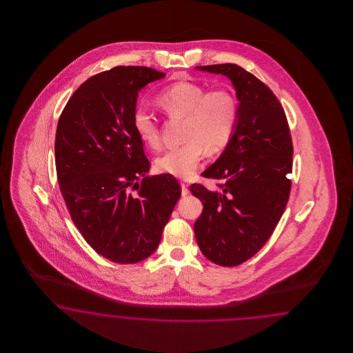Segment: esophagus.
<instances>
[{
	"instance_id": "obj_1",
	"label": "esophagus",
	"mask_w": 353,
	"mask_h": 353,
	"mask_svg": "<svg viewBox=\"0 0 353 353\" xmlns=\"http://www.w3.org/2000/svg\"><path fill=\"white\" fill-rule=\"evenodd\" d=\"M181 194L182 196H185V195H188V194H189L188 183H185V182H181Z\"/></svg>"
}]
</instances>
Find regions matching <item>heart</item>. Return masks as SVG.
Returning a JSON list of instances; mask_svg holds the SVG:
<instances>
[{
	"mask_svg": "<svg viewBox=\"0 0 353 353\" xmlns=\"http://www.w3.org/2000/svg\"><path fill=\"white\" fill-rule=\"evenodd\" d=\"M157 105L168 118H182L183 143L167 150L155 161L163 173L188 179L203 158L204 150L214 155L226 148L234 133L239 115L236 97L226 89L208 90L192 81H179L163 89ZM132 127L146 146H161L159 123L148 108L137 106L132 114Z\"/></svg>",
	"mask_w": 353,
	"mask_h": 353,
	"instance_id": "b5f03b06",
	"label": "heart"
}]
</instances>
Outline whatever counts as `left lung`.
Instances as JSON below:
<instances>
[{"instance_id": "obj_1", "label": "left lung", "mask_w": 353, "mask_h": 353, "mask_svg": "<svg viewBox=\"0 0 353 353\" xmlns=\"http://www.w3.org/2000/svg\"><path fill=\"white\" fill-rule=\"evenodd\" d=\"M228 76L239 101L233 137L202 173L221 192L192 183L203 211L194 224L202 254L221 267H236L267 243L289 202L292 139L283 107L256 76L238 64L199 65Z\"/></svg>"}]
</instances>
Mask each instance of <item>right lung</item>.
<instances>
[{"mask_svg": "<svg viewBox=\"0 0 353 353\" xmlns=\"http://www.w3.org/2000/svg\"><path fill=\"white\" fill-rule=\"evenodd\" d=\"M165 74L118 65L89 77L58 120L55 168L71 219L97 254L134 264L159 246L181 196L170 174L149 177L143 142L132 127L139 92Z\"/></svg>", "mask_w": 353, "mask_h": 353, "instance_id": "obj_1", "label": "right lung"}]
</instances>
